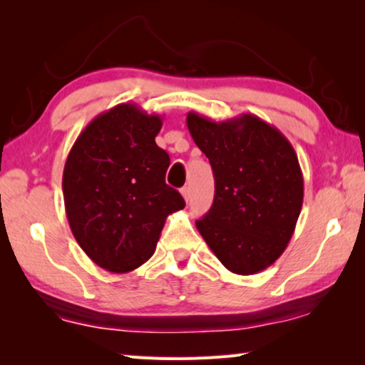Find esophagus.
Masks as SVG:
<instances>
[{"mask_svg": "<svg viewBox=\"0 0 365 365\" xmlns=\"http://www.w3.org/2000/svg\"><path fill=\"white\" fill-rule=\"evenodd\" d=\"M180 193H182V196L185 197V201L190 200V188H188V187H183V188L180 190Z\"/></svg>", "mask_w": 365, "mask_h": 365, "instance_id": "esophagus-1", "label": "esophagus"}]
</instances>
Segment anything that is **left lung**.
<instances>
[{
	"instance_id": "obj_1",
	"label": "left lung",
	"mask_w": 365,
	"mask_h": 365,
	"mask_svg": "<svg viewBox=\"0 0 365 365\" xmlns=\"http://www.w3.org/2000/svg\"><path fill=\"white\" fill-rule=\"evenodd\" d=\"M187 125L215 180L197 232L233 274L267 269L287 250L302 207L304 182L292 143L255 114L214 122L188 113Z\"/></svg>"
}]
</instances>
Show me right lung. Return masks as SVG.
<instances>
[{"label": "right lung", "instance_id": "1", "mask_svg": "<svg viewBox=\"0 0 365 365\" xmlns=\"http://www.w3.org/2000/svg\"><path fill=\"white\" fill-rule=\"evenodd\" d=\"M163 117L122 103L96 115L71 148L63 191L80 248L101 269L127 274L154 255L182 195L165 185L169 154L154 138Z\"/></svg>", "mask_w": 365, "mask_h": 365}]
</instances>
